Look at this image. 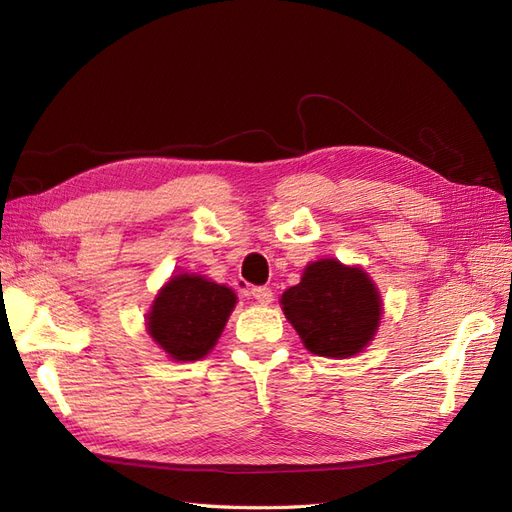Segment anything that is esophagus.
Here are the masks:
<instances>
[{"label":"esophagus","instance_id":"obj_1","mask_svg":"<svg viewBox=\"0 0 512 512\" xmlns=\"http://www.w3.org/2000/svg\"><path fill=\"white\" fill-rule=\"evenodd\" d=\"M252 297L262 305H269L273 301V292L267 286H256V288H252Z\"/></svg>","mask_w":512,"mask_h":512}]
</instances>
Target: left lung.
I'll return each mask as SVG.
<instances>
[{"label":"left lung","mask_w":512,"mask_h":512,"mask_svg":"<svg viewBox=\"0 0 512 512\" xmlns=\"http://www.w3.org/2000/svg\"><path fill=\"white\" fill-rule=\"evenodd\" d=\"M282 309L309 352L348 359L374 339L382 301L361 267L322 258L307 265L301 282L282 294Z\"/></svg>","instance_id":"8db88e82"}]
</instances>
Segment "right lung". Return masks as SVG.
I'll use <instances>...</instances> for the list:
<instances>
[{
	"label": "right lung",
	"mask_w": 512,
	"mask_h": 512,
	"mask_svg": "<svg viewBox=\"0 0 512 512\" xmlns=\"http://www.w3.org/2000/svg\"><path fill=\"white\" fill-rule=\"evenodd\" d=\"M237 297L203 275L179 273L158 292L147 331L170 359L198 361L218 342Z\"/></svg>",
	"instance_id": "1"
}]
</instances>
